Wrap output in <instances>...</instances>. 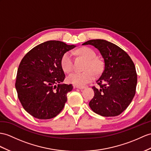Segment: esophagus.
<instances>
[{"mask_svg":"<svg viewBox=\"0 0 151 151\" xmlns=\"http://www.w3.org/2000/svg\"><path fill=\"white\" fill-rule=\"evenodd\" d=\"M74 88H77L80 90H83V89H84V88H85V87L84 86H74Z\"/></svg>","mask_w":151,"mask_h":151,"instance_id":"34e87169","label":"esophagus"}]
</instances>
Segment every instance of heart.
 Returning a JSON list of instances; mask_svg holds the SVG:
<instances>
[{
    "instance_id": "obj_1",
    "label": "heart",
    "mask_w": 151,
    "mask_h": 151,
    "mask_svg": "<svg viewBox=\"0 0 151 151\" xmlns=\"http://www.w3.org/2000/svg\"><path fill=\"white\" fill-rule=\"evenodd\" d=\"M77 52L88 60L84 69L85 71L82 72H75L68 77V80L70 83L78 86H83L90 83L95 79V74L101 73L103 68V63L101 60L97 58L96 52L88 47H83L78 50ZM61 65L63 70L70 73L73 68V56L71 52H65L61 60Z\"/></svg>"
}]
</instances>
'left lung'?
Here are the masks:
<instances>
[{"label":"left lung","instance_id":"1","mask_svg":"<svg viewBox=\"0 0 151 151\" xmlns=\"http://www.w3.org/2000/svg\"><path fill=\"white\" fill-rule=\"evenodd\" d=\"M83 45H91L99 50L104 60V69L93 86L94 96L90 108L103 116H115L130 104L136 93L137 73L129 56L115 44L104 40H91Z\"/></svg>","mask_w":151,"mask_h":151}]
</instances>
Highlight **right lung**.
Listing matches in <instances>:
<instances>
[{
  "label": "right lung",
  "mask_w": 151,
  "mask_h": 151,
  "mask_svg": "<svg viewBox=\"0 0 151 151\" xmlns=\"http://www.w3.org/2000/svg\"><path fill=\"white\" fill-rule=\"evenodd\" d=\"M76 45L50 40L35 47L25 55L18 68L15 88L23 108L35 118L47 120L57 116L67 101L72 84L61 65L63 55Z\"/></svg>",
  "instance_id": "obj_1"
}]
</instances>
